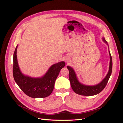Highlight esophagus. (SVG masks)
I'll use <instances>...</instances> for the list:
<instances>
[{
    "mask_svg": "<svg viewBox=\"0 0 123 123\" xmlns=\"http://www.w3.org/2000/svg\"><path fill=\"white\" fill-rule=\"evenodd\" d=\"M70 61V59L69 58H66V62L68 63V62H69Z\"/></svg>",
    "mask_w": 123,
    "mask_h": 123,
    "instance_id": "obj_1",
    "label": "esophagus"
}]
</instances>
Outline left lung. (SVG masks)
<instances>
[{
  "label": "left lung",
  "instance_id": "left-lung-1",
  "mask_svg": "<svg viewBox=\"0 0 123 123\" xmlns=\"http://www.w3.org/2000/svg\"><path fill=\"white\" fill-rule=\"evenodd\" d=\"M103 40L104 42L107 44L105 38H103ZM109 56H110V63H109V68L108 74L101 82L95 86H86L79 82L74 70L72 68L67 66V68L69 71V77L70 84L75 93L80 95L91 96L100 93L105 88L111 77L112 72V68H113V62H112V57L110 52H109Z\"/></svg>",
  "mask_w": 123,
  "mask_h": 123
}]
</instances>
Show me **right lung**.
<instances>
[{
	"mask_svg": "<svg viewBox=\"0 0 123 123\" xmlns=\"http://www.w3.org/2000/svg\"><path fill=\"white\" fill-rule=\"evenodd\" d=\"M17 46L13 56L12 74L15 82L23 92L32 98H45L53 91L55 81L61 70L65 66L63 61L54 64L41 78H32L20 71L17 59Z\"/></svg>",
	"mask_w": 123,
	"mask_h": 123,
	"instance_id": "right-lung-1",
	"label": "right lung"
}]
</instances>
